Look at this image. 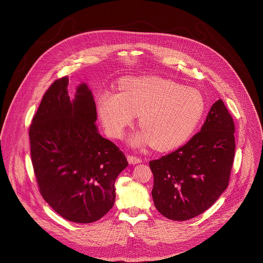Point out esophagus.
Segmentation results:
<instances>
[{"instance_id":"esophagus-1","label":"esophagus","mask_w":263,"mask_h":263,"mask_svg":"<svg viewBox=\"0 0 263 263\" xmlns=\"http://www.w3.org/2000/svg\"><path fill=\"white\" fill-rule=\"evenodd\" d=\"M127 161H128L129 164H138V163L142 162V159L140 157H137V156H134V155H128L127 156Z\"/></svg>"}]
</instances>
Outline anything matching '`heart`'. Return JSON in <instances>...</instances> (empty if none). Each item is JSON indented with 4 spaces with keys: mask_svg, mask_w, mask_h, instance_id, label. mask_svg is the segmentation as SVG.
I'll use <instances>...</instances> for the list:
<instances>
[{
    "mask_svg": "<svg viewBox=\"0 0 263 263\" xmlns=\"http://www.w3.org/2000/svg\"><path fill=\"white\" fill-rule=\"evenodd\" d=\"M97 107L107 135L120 139L124 129L139 117L143 133L136 143H151L160 151L184 143L204 111L201 94L189 87L162 78L128 79L120 84V93L104 92Z\"/></svg>",
    "mask_w": 263,
    "mask_h": 263,
    "instance_id": "heart-1",
    "label": "heart"
}]
</instances>
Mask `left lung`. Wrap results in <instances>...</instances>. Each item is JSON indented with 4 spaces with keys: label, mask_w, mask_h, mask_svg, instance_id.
Segmentation results:
<instances>
[{
    "label": "left lung",
    "mask_w": 263,
    "mask_h": 263,
    "mask_svg": "<svg viewBox=\"0 0 263 263\" xmlns=\"http://www.w3.org/2000/svg\"><path fill=\"white\" fill-rule=\"evenodd\" d=\"M235 124L219 99L200 132L177 150L150 161L152 196L167 219L186 221L210 209L228 187L235 156Z\"/></svg>",
    "instance_id": "8db88e82"
}]
</instances>
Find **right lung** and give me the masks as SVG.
<instances>
[{
	"instance_id": "1",
	"label": "right lung",
	"mask_w": 263,
	"mask_h": 263,
	"mask_svg": "<svg viewBox=\"0 0 263 263\" xmlns=\"http://www.w3.org/2000/svg\"><path fill=\"white\" fill-rule=\"evenodd\" d=\"M69 78L55 80L29 126L30 155L43 199L68 221L100 220L114 204V182L128 165L119 148L98 134L96 105L86 84L73 99Z\"/></svg>"
}]
</instances>
